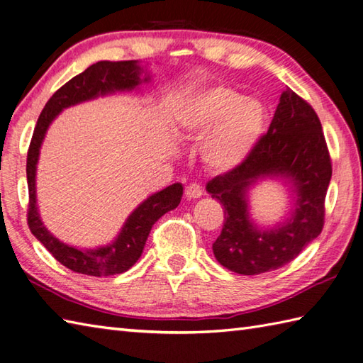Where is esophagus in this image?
<instances>
[{
  "instance_id": "34e87169",
  "label": "esophagus",
  "mask_w": 363,
  "mask_h": 363,
  "mask_svg": "<svg viewBox=\"0 0 363 363\" xmlns=\"http://www.w3.org/2000/svg\"><path fill=\"white\" fill-rule=\"evenodd\" d=\"M201 195H203V189H201V186H199V184L191 182V184H189V186L186 187V196H187V199H196V198H199Z\"/></svg>"
}]
</instances>
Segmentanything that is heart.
Segmentation results:
<instances>
[{
  "label": "heart",
  "instance_id": "obj_1",
  "mask_svg": "<svg viewBox=\"0 0 363 363\" xmlns=\"http://www.w3.org/2000/svg\"><path fill=\"white\" fill-rule=\"evenodd\" d=\"M179 129L190 140H201L203 159L215 169H230L250 156L267 125V109L229 87L199 91L179 111Z\"/></svg>",
  "mask_w": 363,
  "mask_h": 363
}]
</instances>
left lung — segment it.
<instances>
[{
    "mask_svg": "<svg viewBox=\"0 0 363 363\" xmlns=\"http://www.w3.org/2000/svg\"><path fill=\"white\" fill-rule=\"evenodd\" d=\"M282 175L294 181L298 199L282 225L260 231L249 220L245 194L260 177ZM333 162L317 112L287 89L281 95L268 133L240 165L215 176L207 191L225 209L213 254L230 272L254 276L287 265L325 226V199Z\"/></svg>",
    "mask_w": 363,
    "mask_h": 363,
    "instance_id": "left-lung-1",
    "label": "left lung"
}]
</instances>
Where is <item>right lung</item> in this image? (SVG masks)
<instances>
[{
    "instance_id": "right-lung-1",
    "label": "right lung",
    "mask_w": 363,
    "mask_h": 363,
    "mask_svg": "<svg viewBox=\"0 0 363 363\" xmlns=\"http://www.w3.org/2000/svg\"><path fill=\"white\" fill-rule=\"evenodd\" d=\"M138 74H140V67L137 65L135 60H118V62L101 60V62L90 65L86 72L65 82L48 99L37 120L33 138H30L26 157L29 190L28 226L37 240L52 254V257L74 273L101 277L128 272L142 256L143 246L154 223L164 213L176 209L177 204L181 203L184 190L182 184H173V186L157 191L129 215L115 242L96 250H79L60 242L43 226L37 211L35 165L38 160V151H40V145L50 123L65 107L87 101V99L96 98L98 95L112 94L115 90H130L137 87L142 82Z\"/></svg>"
}]
</instances>
